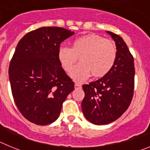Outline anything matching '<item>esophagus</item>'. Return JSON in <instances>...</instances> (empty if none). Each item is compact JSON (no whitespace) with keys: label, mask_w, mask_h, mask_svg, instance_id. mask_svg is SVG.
<instances>
[{"label":"esophagus","mask_w":150,"mask_h":150,"mask_svg":"<svg viewBox=\"0 0 150 150\" xmlns=\"http://www.w3.org/2000/svg\"><path fill=\"white\" fill-rule=\"evenodd\" d=\"M74 86H75V88H80L82 87V86L79 83H75Z\"/></svg>","instance_id":"34e87169"}]
</instances>
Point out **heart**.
<instances>
[{
    "mask_svg": "<svg viewBox=\"0 0 150 150\" xmlns=\"http://www.w3.org/2000/svg\"><path fill=\"white\" fill-rule=\"evenodd\" d=\"M117 50L115 43L96 34H87L73 42L71 48L61 46L58 59L66 72H71L77 57L81 63L70 76L75 81L81 82L92 74L95 77H101L111 70L116 59Z\"/></svg>",
    "mask_w": 150,
    "mask_h": 150,
    "instance_id": "heart-1",
    "label": "heart"
}]
</instances>
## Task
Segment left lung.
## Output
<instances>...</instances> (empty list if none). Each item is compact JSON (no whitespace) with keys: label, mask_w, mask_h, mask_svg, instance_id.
<instances>
[{"label":"left lung","mask_w":150,"mask_h":150,"mask_svg":"<svg viewBox=\"0 0 150 150\" xmlns=\"http://www.w3.org/2000/svg\"><path fill=\"white\" fill-rule=\"evenodd\" d=\"M116 43L117 55L110 71L103 77L83 85L82 110L86 120L95 125L114 122L129 107L134 87V58L122 38L107 31Z\"/></svg>","instance_id":"left-lung-1"}]
</instances>
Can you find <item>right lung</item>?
Instances as JSON below:
<instances>
[{"label": "right lung", "instance_id": "1", "mask_svg": "<svg viewBox=\"0 0 150 150\" xmlns=\"http://www.w3.org/2000/svg\"><path fill=\"white\" fill-rule=\"evenodd\" d=\"M74 31L43 27L19 40L9 67V79L17 108L38 125L51 124L60 115L74 83L62 67L58 51Z\"/></svg>", "mask_w": 150, "mask_h": 150}]
</instances>
